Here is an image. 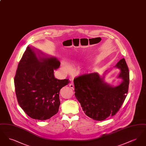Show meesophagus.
<instances>
[{
	"label": "esophagus",
	"instance_id": "esophagus-1",
	"mask_svg": "<svg viewBox=\"0 0 146 146\" xmlns=\"http://www.w3.org/2000/svg\"><path fill=\"white\" fill-rule=\"evenodd\" d=\"M70 87L71 88V89H74V83H73V82H71L70 84Z\"/></svg>",
	"mask_w": 146,
	"mask_h": 146
}]
</instances>
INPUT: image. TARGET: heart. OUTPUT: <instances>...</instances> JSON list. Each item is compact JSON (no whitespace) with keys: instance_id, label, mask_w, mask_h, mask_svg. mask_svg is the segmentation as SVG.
<instances>
[{"instance_id":"obj_1","label":"heart","mask_w":146,"mask_h":146,"mask_svg":"<svg viewBox=\"0 0 146 146\" xmlns=\"http://www.w3.org/2000/svg\"><path fill=\"white\" fill-rule=\"evenodd\" d=\"M63 68L64 71L66 72H69L71 70V67L70 66V64H68L67 63H64L63 64Z\"/></svg>"}]
</instances>
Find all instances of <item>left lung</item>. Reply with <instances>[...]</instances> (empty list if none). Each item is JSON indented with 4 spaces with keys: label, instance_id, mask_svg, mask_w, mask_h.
Returning a JSON list of instances; mask_svg holds the SVG:
<instances>
[{
    "label": "left lung",
    "instance_id": "8db88e82",
    "mask_svg": "<svg viewBox=\"0 0 146 146\" xmlns=\"http://www.w3.org/2000/svg\"><path fill=\"white\" fill-rule=\"evenodd\" d=\"M115 67L120 69L119 78L123 80L113 87L105 83L104 76L97 73H86L74 79L76 99L84 113L94 120H104L119 111L127 96L129 85V71L125 59L120 60Z\"/></svg>",
    "mask_w": 146,
    "mask_h": 146
}]
</instances>
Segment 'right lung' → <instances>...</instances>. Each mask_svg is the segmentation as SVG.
Segmentation results:
<instances>
[{
	"mask_svg": "<svg viewBox=\"0 0 146 146\" xmlns=\"http://www.w3.org/2000/svg\"><path fill=\"white\" fill-rule=\"evenodd\" d=\"M60 62L55 57L38 58L28 46L18 64L14 78L17 102L29 117L47 120L58 113L61 89L69 80L57 79L54 70Z\"/></svg>",
	"mask_w": 146,
	"mask_h": 146,
	"instance_id": "add662e5",
	"label": "right lung"
}]
</instances>
